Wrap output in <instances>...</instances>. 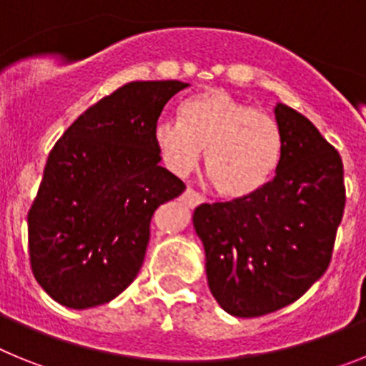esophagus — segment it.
<instances>
[{"mask_svg": "<svg viewBox=\"0 0 366 366\" xmlns=\"http://www.w3.org/2000/svg\"><path fill=\"white\" fill-rule=\"evenodd\" d=\"M181 199H183V203L189 207H198L199 203L205 202V198H203L202 194L196 192V190L192 189H187L185 192H183V196H181Z\"/></svg>", "mask_w": 366, "mask_h": 366, "instance_id": "34e87169", "label": "esophagus"}]
</instances>
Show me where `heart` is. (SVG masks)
<instances>
[{"label": "heart", "mask_w": 366, "mask_h": 366, "mask_svg": "<svg viewBox=\"0 0 366 366\" xmlns=\"http://www.w3.org/2000/svg\"><path fill=\"white\" fill-rule=\"evenodd\" d=\"M154 143L164 167L187 176L205 150V174L223 198L240 199L264 189L282 157V134L273 117L225 89L192 95L179 108V121H159Z\"/></svg>", "instance_id": "b5f03b06"}]
</instances>
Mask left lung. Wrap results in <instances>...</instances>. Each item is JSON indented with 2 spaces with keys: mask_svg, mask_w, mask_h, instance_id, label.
I'll return each instance as SVG.
<instances>
[{
  "mask_svg": "<svg viewBox=\"0 0 366 366\" xmlns=\"http://www.w3.org/2000/svg\"><path fill=\"white\" fill-rule=\"evenodd\" d=\"M274 119L282 157L273 181L192 216L212 297L234 317L277 312L308 292L328 269L345 211L337 150L290 106H274Z\"/></svg>",
  "mask_w": 366,
  "mask_h": 366,
  "instance_id": "8db88e82",
  "label": "left lung"
}]
</instances>
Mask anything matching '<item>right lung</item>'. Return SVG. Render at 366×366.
<instances>
[{
  "instance_id": "1",
  "label": "right lung",
  "mask_w": 366,
  "mask_h": 366,
  "mask_svg": "<svg viewBox=\"0 0 366 366\" xmlns=\"http://www.w3.org/2000/svg\"><path fill=\"white\" fill-rule=\"evenodd\" d=\"M190 84L119 87L80 115L47 157L29 211V257L44 292L86 310L122 293L143 266L155 209L185 183L159 164L154 128Z\"/></svg>"
}]
</instances>
